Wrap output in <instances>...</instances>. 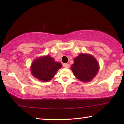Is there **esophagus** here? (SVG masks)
Instances as JSON below:
<instances>
[{
  "mask_svg": "<svg viewBox=\"0 0 124 124\" xmlns=\"http://www.w3.org/2000/svg\"><path fill=\"white\" fill-rule=\"evenodd\" d=\"M63 66L66 68H69V66H70V65H69V63H65L63 65Z\"/></svg>",
  "mask_w": 124,
  "mask_h": 124,
  "instance_id": "1",
  "label": "esophagus"
}]
</instances>
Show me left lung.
<instances>
[{
	"instance_id": "obj_1",
	"label": "left lung",
	"mask_w": 124,
	"mask_h": 124,
	"mask_svg": "<svg viewBox=\"0 0 124 124\" xmlns=\"http://www.w3.org/2000/svg\"><path fill=\"white\" fill-rule=\"evenodd\" d=\"M97 61L92 55L81 54L74 59L71 66L73 73L78 79L84 82L93 79L99 71Z\"/></svg>"
}]
</instances>
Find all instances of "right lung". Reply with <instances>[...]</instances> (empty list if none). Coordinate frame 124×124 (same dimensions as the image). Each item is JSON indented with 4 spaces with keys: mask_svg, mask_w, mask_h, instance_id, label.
I'll return each mask as SVG.
<instances>
[{
    "mask_svg": "<svg viewBox=\"0 0 124 124\" xmlns=\"http://www.w3.org/2000/svg\"><path fill=\"white\" fill-rule=\"evenodd\" d=\"M62 65L55 62L54 58L47 55L38 58L32 63L31 70L32 75L39 80L48 82L55 76Z\"/></svg>",
    "mask_w": 124,
    "mask_h": 124,
    "instance_id": "1",
    "label": "right lung"
}]
</instances>
